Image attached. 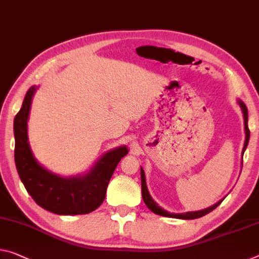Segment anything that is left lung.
<instances>
[{
  "instance_id": "1",
  "label": "left lung",
  "mask_w": 259,
  "mask_h": 259,
  "mask_svg": "<svg viewBox=\"0 0 259 259\" xmlns=\"http://www.w3.org/2000/svg\"><path fill=\"white\" fill-rule=\"evenodd\" d=\"M237 104L240 105L242 113H243V119H244V132H245V140H244V146L243 149H242V157H243V154L246 149V146L249 143V138H250V131L248 127V109L243 102L241 99H237ZM141 192H142V199L145 201V204L147 207H148L152 212H154L155 214H158V215L162 217H166V218H175V219H183V220H192V219H198L206 215L209 212H212L214 208H217L219 205L221 204V201H218L217 204H214L213 206H210L208 208L201 209V210H194V212H186V213H170L168 210L163 209L162 207L157 205V202L154 200L152 198V196L149 194L148 188H147V183H146V176H145V171L141 168Z\"/></svg>"
}]
</instances>
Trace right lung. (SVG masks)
<instances>
[{
  "mask_svg": "<svg viewBox=\"0 0 259 259\" xmlns=\"http://www.w3.org/2000/svg\"><path fill=\"white\" fill-rule=\"evenodd\" d=\"M37 87L25 95L14 120L15 163L19 178L33 200L59 215H77L93 212L104 201L109 182L119 161L128 153L126 146L111 149L84 175L62 177L51 172L35 160L27 137V120Z\"/></svg>",
  "mask_w": 259,
  "mask_h": 259,
  "instance_id": "obj_1",
  "label": "right lung"
}]
</instances>
